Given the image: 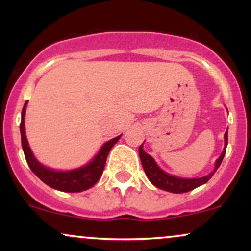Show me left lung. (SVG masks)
Returning <instances> with one entry per match:
<instances>
[{"mask_svg":"<svg viewBox=\"0 0 251 251\" xmlns=\"http://www.w3.org/2000/svg\"><path fill=\"white\" fill-rule=\"evenodd\" d=\"M226 145H227V131L226 132V134H224L223 152H222L220 158L216 160L214 171L210 172L209 175L204 176V177H201V178H179V177H176V176L166 174V172H164L163 170L157 165V163L154 162L153 158L144 151L143 144L139 146V157H140V160H142L144 171H145V174L148 176L150 181H151L154 186H157V188L162 190H165V191L172 192V194H183V192L191 191V190L203 185V184H205L206 181L214 176L216 170L220 168L222 160H223L224 154H226Z\"/></svg>","mask_w":251,"mask_h":251,"instance_id":"obj_1","label":"left lung"}]
</instances>
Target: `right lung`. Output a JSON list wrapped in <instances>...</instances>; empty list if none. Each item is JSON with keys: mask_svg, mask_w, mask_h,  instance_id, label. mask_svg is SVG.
Here are the masks:
<instances>
[{"mask_svg": "<svg viewBox=\"0 0 251 251\" xmlns=\"http://www.w3.org/2000/svg\"><path fill=\"white\" fill-rule=\"evenodd\" d=\"M27 101H25L24 108H22V117H21V124H20V131H21V142H22V149H24L25 160H27L28 165L31 171L35 174L37 177L41 179L43 183L47 184L50 188L59 190V191L63 192H81L85 190H88L89 188L94 185L99 178L101 177L103 168H105L106 159H107L108 152L113 148V145L118 140L120 139L122 135L119 137L113 138V139L108 140L102 145L98 154L93 158L91 163L87 165L81 166V168L71 170V171H55L43 166L40 164L34 157L33 152L28 145L27 137H25V107H27Z\"/></svg>", "mask_w": 251, "mask_h": 251, "instance_id": "add662e5", "label": "right lung"}]
</instances>
